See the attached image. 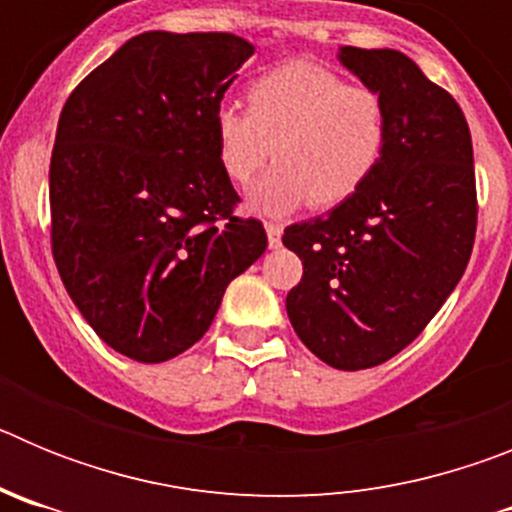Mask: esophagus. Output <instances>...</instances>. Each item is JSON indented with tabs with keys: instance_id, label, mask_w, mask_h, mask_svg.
I'll use <instances>...</instances> for the list:
<instances>
[{
	"instance_id": "obj_1",
	"label": "esophagus",
	"mask_w": 512,
	"mask_h": 512,
	"mask_svg": "<svg viewBox=\"0 0 512 512\" xmlns=\"http://www.w3.org/2000/svg\"><path fill=\"white\" fill-rule=\"evenodd\" d=\"M282 233L284 228L277 223H266V238H269V248L282 246Z\"/></svg>"
}]
</instances>
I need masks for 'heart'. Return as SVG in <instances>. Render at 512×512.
Segmentation results:
<instances>
[{
  "label": "heart",
  "instance_id": "1",
  "mask_svg": "<svg viewBox=\"0 0 512 512\" xmlns=\"http://www.w3.org/2000/svg\"><path fill=\"white\" fill-rule=\"evenodd\" d=\"M248 112L220 104L212 135L225 176L253 184L248 210L284 217L310 202L330 210L351 200L374 174L384 148V112L374 92L307 61H289L251 81Z\"/></svg>",
  "mask_w": 512,
  "mask_h": 512
}]
</instances>
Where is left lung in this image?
I'll return each mask as SVG.
<instances>
[{
  "mask_svg": "<svg viewBox=\"0 0 512 512\" xmlns=\"http://www.w3.org/2000/svg\"><path fill=\"white\" fill-rule=\"evenodd\" d=\"M382 102L384 148L364 187L282 243L302 259L289 323L333 369L384 364L420 336L454 292L477 230L472 135L464 112L392 48H338Z\"/></svg>",
  "mask_w": 512,
  "mask_h": 512,
  "instance_id": "left-lung-1",
  "label": "left lung"
}]
</instances>
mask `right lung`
Wrapping results in <instances>:
<instances>
[{"instance_id":"1","label":"right lung","mask_w":512,"mask_h":512,"mask_svg":"<svg viewBox=\"0 0 512 512\" xmlns=\"http://www.w3.org/2000/svg\"><path fill=\"white\" fill-rule=\"evenodd\" d=\"M253 43L230 33L130 38L71 92L51 156L53 259L117 354L161 364L207 333L225 287L266 251L233 215L212 117Z\"/></svg>"}]
</instances>
